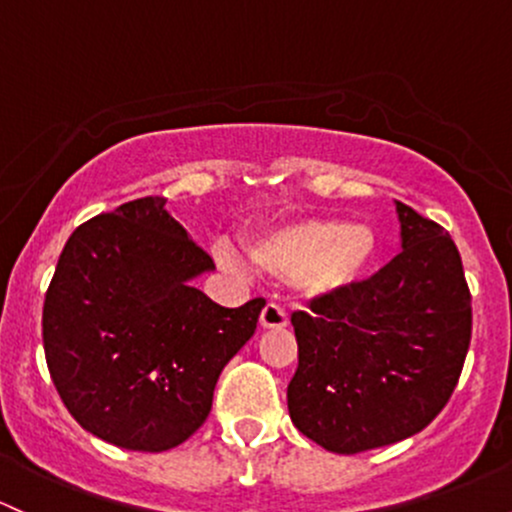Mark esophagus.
Here are the masks:
<instances>
[{
  "mask_svg": "<svg viewBox=\"0 0 512 512\" xmlns=\"http://www.w3.org/2000/svg\"><path fill=\"white\" fill-rule=\"evenodd\" d=\"M286 323H289V318H286L284 308H279L277 303H267V306L262 308L260 325L265 330H279V328H284Z\"/></svg>",
  "mask_w": 512,
  "mask_h": 512,
  "instance_id": "34e87169",
  "label": "esophagus"
}]
</instances>
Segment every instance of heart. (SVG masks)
<instances>
[{
    "mask_svg": "<svg viewBox=\"0 0 512 512\" xmlns=\"http://www.w3.org/2000/svg\"><path fill=\"white\" fill-rule=\"evenodd\" d=\"M247 255L269 277L294 279L306 296L330 299L369 277L379 257V238L367 223L303 218L257 233L247 243ZM218 260L228 269L243 267L226 250L218 252Z\"/></svg>",
    "mask_w": 512,
    "mask_h": 512,
    "instance_id": "b5f03b06",
    "label": "heart"
}]
</instances>
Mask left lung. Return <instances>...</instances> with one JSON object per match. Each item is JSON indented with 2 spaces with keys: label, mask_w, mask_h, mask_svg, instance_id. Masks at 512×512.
Here are the masks:
<instances>
[{
  "label": "left lung",
  "mask_w": 512,
  "mask_h": 512,
  "mask_svg": "<svg viewBox=\"0 0 512 512\" xmlns=\"http://www.w3.org/2000/svg\"><path fill=\"white\" fill-rule=\"evenodd\" d=\"M401 252L367 282L294 313L286 389L303 435L357 454L415 435L447 406L471 340V296L447 230L396 201Z\"/></svg>",
  "instance_id": "left-lung-1"
}]
</instances>
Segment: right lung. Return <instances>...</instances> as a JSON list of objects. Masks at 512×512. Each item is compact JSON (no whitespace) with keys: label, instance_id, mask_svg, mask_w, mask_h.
Masks as SVG:
<instances>
[{"label":"right lung","instance_id":"1","mask_svg":"<svg viewBox=\"0 0 512 512\" xmlns=\"http://www.w3.org/2000/svg\"><path fill=\"white\" fill-rule=\"evenodd\" d=\"M128 201L70 235L43 303L53 384L84 430L133 452L182 445L265 301L223 308L194 286L213 260L165 209Z\"/></svg>","mask_w":512,"mask_h":512}]
</instances>
